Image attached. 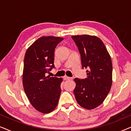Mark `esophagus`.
Returning a JSON list of instances; mask_svg holds the SVG:
<instances>
[{"mask_svg": "<svg viewBox=\"0 0 131 131\" xmlns=\"http://www.w3.org/2000/svg\"><path fill=\"white\" fill-rule=\"evenodd\" d=\"M64 79L65 80H72L73 79L71 78H69V77H68V76H65L64 77Z\"/></svg>", "mask_w": 131, "mask_h": 131, "instance_id": "34e87169", "label": "esophagus"}]
</instances>
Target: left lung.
<instances>
[{
  "instance_id": "obj_1",
  "label": "left lung",
  "mask_w": 131,
  "mask_h": 131,
  "mask_svg": "<svg viewBox=\"0 0 131 131\" xmlns=\"http://www.w3.org/2000/svg\"><path fill=\"white\" fill-rule=\"evenodd\" d=\"M81 57L82 68L86 70L84 79L75 78L74 94L78 103L88 110L101 105L112 85V62L101 39L88 35L72 36Z\"/></svg>"
}]
</instances>
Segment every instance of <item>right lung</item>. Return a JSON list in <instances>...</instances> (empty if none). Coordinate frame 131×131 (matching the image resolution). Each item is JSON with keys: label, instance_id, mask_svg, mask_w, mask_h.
<instances>
[{"label": "right lung", "instance_id": "right-lung-1", "mask_svg": "<svg viewBox=\"0 0 131 131\" xmlns=\"http://www.w3.org/2000/svg\"><path fill=\"white\" fill-rule=\"evenodd\" d=\"M63 39L42 36L28 47L25 54L23 87L31 104L42 113L52 112L60 98L62 78L46 76V74L55 67V49Z\"/></svg>", "mask_w": 131, "mask_h": 131}]
</instances>
